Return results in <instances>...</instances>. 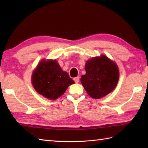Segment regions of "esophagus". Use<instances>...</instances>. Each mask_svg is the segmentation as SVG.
<instances>
[{
    "mask_svg": "<svg viewBox=\"0 0 148 148\" xmlns=\"http://www.w3.org/2000/svg\"><path fill=\"white\" fill-rule=\"evenodd\" d=\"M74 81H75V83H79V77L77 76V77H76L74 78Z\"/></svg>",
    "mask_w": 148,
    "mask_h": 148,
    "instance_id": "esophagus-1",
    "label": "esophagus"
}]
</instances>
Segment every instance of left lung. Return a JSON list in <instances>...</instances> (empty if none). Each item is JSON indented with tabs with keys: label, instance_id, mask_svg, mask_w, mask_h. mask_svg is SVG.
Returning a JSON list of instances; mask_svg holds the SVG:
<instances>
[{
	"label": "left lung",
	"instance_id": "1",
	"mask_svg": "<svg viewBox=\"0 0 148 148\" xmlns=\"http://www.w3.org/2000/svg\"><path fill=\"white\" fill-rule=\"evenodd\" d=\"M86 74L81 81L87 93L93 99H100L115 88L119 79L117 65L107 56L102 55L88 60Z\"/></svg>",
	"mask_w": 148,
	"mask_h": 148
}]
</instances>
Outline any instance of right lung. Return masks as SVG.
<instances>
[{
  "instance_id": "add662e5",
  "label": "right lung",
  "mask_w": 148,
  "mask_h": 148,
  "mask_svg": "<svg viewBox=\"0 0 148 148\" xmlns=\"http://www.w3.org/2000/svg\"><path fill=\"white\" fill-rule=\"evenodd\" d=\"M32 81L36 92L51 100L62 95L68 86L74 83L56 60L40 62L33 72Z\"/></svg>"
}]
</instances>
